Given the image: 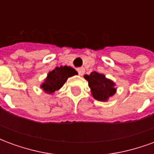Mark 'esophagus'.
<instances>
[{
    "instance_id": "34e87169",
    "label": "esophagus",
    "mask_w": 154,
    "mask_h": 154,
    "mask_svg": "<svg viewBox=\"0 0 154 154\" xmlns=\"http://www.w3.org/2000/svg\"><path fill=\"white\" fill-rule=\"evenodd\" d=\"M77 72H78L79 75L82 76L84 74V72H85V68H84V67H79V68H77Z\"/></svg>"
}]
</instances>
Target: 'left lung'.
<instances>
[{"label": "left lung", "instance_id": "obj_1", "mask_svg": "<svg viewBox=\"0 0 154 154\" xmlns=\"http://www.w3.org/2000/svg\"><path fill=\"white\" fill-rule=\"evenodd\" d=\"M84 78L88 82L93 98L99 101H107L116 92V83L108 79L104 74L92 72L90 75H85Z\"/></svg>", "mask_w": 154, "mask_h": 154}]
</instances>
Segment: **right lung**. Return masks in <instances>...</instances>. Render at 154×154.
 I'll return each mask as SVG.
<instances>
[{
  "instance_id": "1",
  "label": "right lung",
  "mask_w": 154,
  "mask_h": 154,
  "mask_svg": "<svg viewBox=\"0 0 154 154\" xmlns=\"http://www.w3.org/2000/svg\"><path fill=\"white\" fill-rule=\"evenodd\" d=\"M77 75V72L74 68L67 66L55 67V69L49 72L40 87L48 94H54L59 90L66 82L68 77Z\"/></svg>"
}]
</instances>
